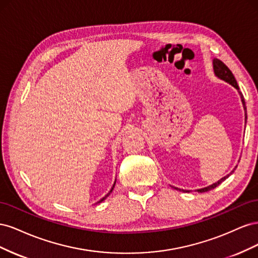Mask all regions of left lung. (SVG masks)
I'll return each mask as SVG.
<instances>
[{
  "instance_id": "obj_1",
  "label": "left lung",
  "mask_w": 258,
  "mask_h": 258,
  "mask_svg": "<svg viewBox=\"0 0 258 258\" xmlns=\"http://www.w3.org/2000/svg\"><path fill=\"white\" fill-rule=\"evenodd\" d=\"M213 68H214V72H215V75L217 76V77H220L221 80H223V81H225V82H227V83H229L230 85H232L233 87H235L236 89H238L239 90V86H238V84H237V81H236V79H235V76H233V74L231 73V71L230 70L228 69V67L226 66L224 62H222L221 60H218V59H214L213 60ZM239 93H240V96H241V99H242V103H243V106H244V110H246V107H245V102H244V99H243V96H242V93L239 91ZM245 121H246V113H245ZM233 172V171H232ZM231 172V173H232ZM230 173V174H231ZM230 174H228V175H226V176H224L223 178H221L220 181L218 182H216V183H214V184H212V185H210V186H208V187H205V188H201V189H198V191L199 192H206V191H209V190H212V189H214L215 187H217L218 185H220L222 182H224L226 178H227ZM175 189H178V188H175ZM181 190V189H179Z\"/></svg>"
}]
</instances>
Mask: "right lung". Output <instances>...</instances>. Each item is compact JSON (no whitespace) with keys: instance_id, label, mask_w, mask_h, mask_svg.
I'll use <instances>...</instances> for the list:
<instances>
[{"instance_id":"right-lung-1","label":"right lung","mask_w":258,"mask_h":258,"mask_svg":"<svg viewBox=\"0 0 258 258\" xmlns=\"http://www.w3.org/2000/svg\"><path fill=\"white\" fill-rule=\"evenodd\" d=\"M114 185H115V184H114ZM113 187H114V186H113ZM112 189H113V188H112ZM112 189H111V191H112ZM111 191H110V192H111ZM108 195H110V194H108ZM108 195H106V196H108ZM106 196H105V197H104V198H103V199H101V200H100V201H99V202H101V201H103V200H104V199H105V198H106Z\"/></svg>"}]
</instances>
